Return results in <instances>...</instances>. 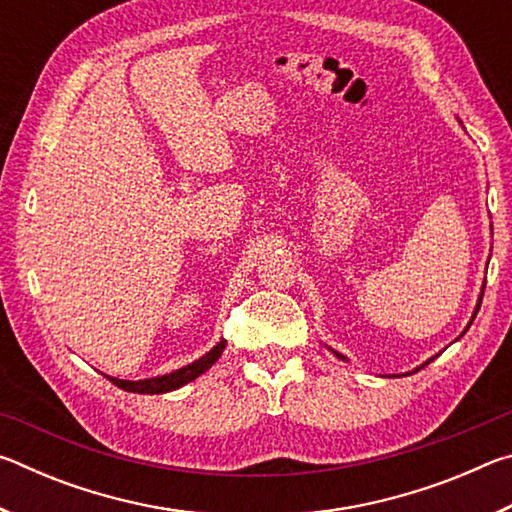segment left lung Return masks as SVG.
Segmentation results:
<instances>
[{
	"instance_id": "8db88e82",
	"label": "left lung",
	"mask_w": 512,
	"mask_h": 512,
	"mask_svg": "<svg viewBox=\"0 0 512 512\" xmlns=\"http://www.w3.org/2000/svg\"><path fill=\"white\" fill-rule=\"evenodd\" d=\"M479 300H483V293H481V298H479ZM479 307H481V302H479V305H476V311H479ZM472 318H474V316H472ZM336 357H341V354H339V352H336ZM341 359H345V357H341ZM429 361H433V359H429ZM429 361H427V363H429ZM427 363H422V366H420V368H424V366H427ZM420 368H418V370H420Z\"/></svg>"
}]
</instances>
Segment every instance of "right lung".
<instances>
[{"instance_id": "add662e5", "label": "right lung", "mask_w": 512, "mask_h": 512, "mask_svg": "<svg viewBox=\"0 0 512 512\" xmlns=\"http://www.w3.org/2000/svg\"><path fill=\"white\" fill-rule=\"evenodd\" d=\"M225 350V341L216 343L214 348L203 354L201 359L189 363V366L180 368V370H173L169 375H162V377H151V379H140V381H126V379H115V377H108L112 384L119 386L121 391H128V393H142V395H158V393H169V391H176V388L189 384V381L196 379L198 375H203L207 368L214 366V361H219L221 352Z\"/></svg>"}]
</instances>
